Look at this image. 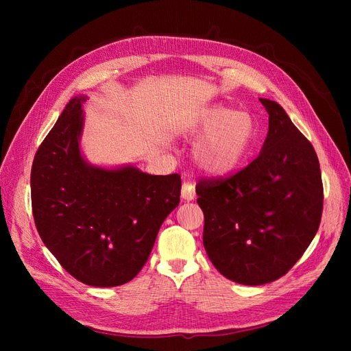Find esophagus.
Returning <instances> with one entry per match:
<instances>
[{
  "label": "esophagus",
  "instance_id": "obj_1",
  "mask_svg": "<svg viewBox=\"0 0 351 351\" xmlns=\"http://www.w3.org/2000/svg\"><path fill=\"white\" fill-rule=\"evenodd\" d=\"M196 192H195V184L192 182H189V180H184L183 187H182V196L186 200H192L195 197Z\"/></svg>",
  "mask_w": 351,
  "mask_h": 351
}]
</instances>
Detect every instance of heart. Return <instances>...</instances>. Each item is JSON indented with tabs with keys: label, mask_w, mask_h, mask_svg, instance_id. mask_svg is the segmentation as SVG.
Returning a JSON list of instances; mask_svg holds the SVG:
<instances>
[{
	"label": "heart",
	"mask_w": 351,
	"mask_h": 351,
	"mask_svg": "<svg viewBox=\"0 0 351 351\" xmlns=\"http://www.w3.org/2000/svg\"><path fill=\"white\" fill-rule=\"evenodd\" d=\"M199 133H205L195 146V158L202 168L214 174L234 169L256 139L258 129L247 112L215 107L202 114L196 123Z\"/></svg>",
	"instance_id": "b5f03b06"
}]
</instances>
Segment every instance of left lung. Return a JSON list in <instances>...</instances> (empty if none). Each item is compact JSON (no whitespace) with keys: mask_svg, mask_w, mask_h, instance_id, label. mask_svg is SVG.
Segmentation results:
<instances>
[{"mask_svg":"<svg viewBox=\"0 0 351 351\" xmlns=\"http://www.w3.org/2000/svg\"><path fill=\"white\" fill-rule=\"evenodd\" d=\"M261 102L269 114L262 152L236 174L196 184L208 256L226 278L244 285L289 272L313 240L324 208L312 143L280 104Z\"/></svg>","mask_w":351,"mask_h":351,"instance_id":"obj_1","label":"left lung"}]
</instances>
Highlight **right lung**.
<instances>
[{
    "mask_svg": "<svg viewBox=\"0 0 351 351\" xmlns=\"http://www.w3.org/2000/svg\"><path fill=\"white\" fill-rule=\"evenodd\" d=\"M73 98L38 147L30 173L39 236L71 277L92 287L129 282L149 258L159 227L178 206V174L105 169L79 149L82 102Z\"/></svg>",
    "mask_w": 351,
    "mask_h": 351,
    "instance_id": "1",
    "label": "right lung"
}]
</instances>
